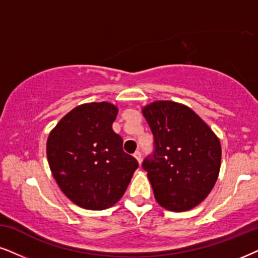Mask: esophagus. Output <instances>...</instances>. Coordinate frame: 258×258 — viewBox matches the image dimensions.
I'll use <instances>...</instances> for the list:
<instances>
[{
  "mask_svg": "<svg viewBox=\"0 0 258 258\" xmlns=\"http://www.w3.org/2000/svg\"><path fill=\"white\" fill-rule=\"evenodd\" d=\"M133 156H135V158L138 161V163L140 164V163H142V153H140L139 151H136L135 153H133Z\"/></svg>",
  "mask_w": 258,
  "mask_h": 258,
  "instance_id": "esophagus-1",
  "label": "esophagus"
}]
</instances>
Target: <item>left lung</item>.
<instances>
[{
  "label": "left lung",
  "instance_id": "8db88e82",
  "mask_svg": "<svg viewBox=\"0 0 258 258\" xmlns=\"http://www.w3.org/2000/svg\"><path fill=\"white\" fill-rule=\"evenodd\" d=\"M155 137V153L146 158L156 201L172 212L197 207L218 180L220 140L193 109L174 101H153L142 108Z\"/></svg>",
  "mask_w": 258,
  "mask_h": 258
}]
</instances>
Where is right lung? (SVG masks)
Segmentation results:
<instances>
[{
    "instance_id": "1",
    "label": "right lung",
    "mask_w": 258,
    "mask_h": 258,
    "mask_svg": "<svg viewBox=\"0 0 258 258\" xmlns=\"http://www.w3.org/2000/svg\"><path fill=\"white\" fill-rule=\"evenodd\" d=\"M118 107L90 102L75 107L50 132L47 161L60 190L77 206L102 211L115 205L138 168L113 131Z\"/></svg>"
}]
</instances>
